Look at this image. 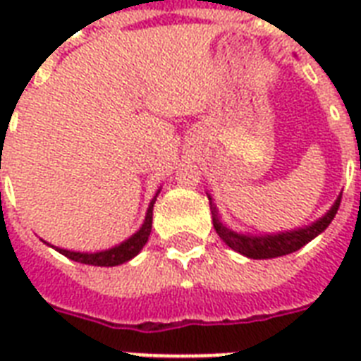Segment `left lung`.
<instances>
[{"instance_id":"1","label":"left lung","mask_w":361,"mask_h":361,"mask_svg":"<svg viewBox=\"0 0 361 361\" xmlns=\"http://www.w3.org/2000/svg\"><path fill=\"white\" fill-rule=\"evenodd\" d=\"M209 208H212V217H214L215 232L219 234V238L225 241L226 245L234 249L236 252L243 255L247 258H255V260H264V258H277L283 255H290V252L302 249L305 243L322 234L331 223V219L336 217L337 209H339V202L341 197H337V200L331 204V208L326 212L320 219L302 228H294V231L285 232H274V234H243V232H236L228 228V226L221 221L219 209L215 208L214 198L208 195Z\"/></svg>"}]
</instances>
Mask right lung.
<instances>
[{"label":"right lung","instance_id":"obj_1","mask_svg":"<svg viewBox=\"0 0 361 361\" xmlns=\"http://www.w3.org/2000/svg\"><path fill=\"white\" fill-rule=\"evenodd\" d=\"M159 189L155 192V197L152 198V202L147 206L146 217H144V223L138 231L133 234L130 238H127L125 241L118 243V245L110 247V249H104V251H95V252H80V251H69V249H61V247L50 245L48 241H44L47 245H50L52 249H56L58 252L65 255L71 260L80 264H90V266H104V268H112V266H120V264L129 262L130 258H135L138 252L142 251V247L146 245L147 238H149V232H152V221H153V204L157 200Z\"/></svg>","mask_w":361,"mask_h":361}]
</instances>
